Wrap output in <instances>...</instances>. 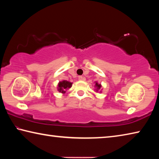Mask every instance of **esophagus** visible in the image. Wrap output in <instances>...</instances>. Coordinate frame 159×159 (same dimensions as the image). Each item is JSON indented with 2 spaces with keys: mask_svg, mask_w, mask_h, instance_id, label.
Listing matches in <instances>:
<instances>
[{
  "mask_svg": "<svg viewBox=\"0 0 159 159\" xmlns=\"http://www.w3.org/2000/svg\"><path fill=\"white\" fill-rule=\"evenodd\" d=\"M79 80H85V78L82 76H79Z\"/></svg>",
  "mask_w": 159,
  "mask_h": 159,
  "instance_id": "1",
  "label": "esophagus"
}]
</instances>
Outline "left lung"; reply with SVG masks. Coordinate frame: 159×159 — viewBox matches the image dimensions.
<instances>
[{
	"label": "left lung",
	"mask_w": 159,
	"mask_h": 159,
	"mask_svg": "<svg viewBox=\"0 0 159 159\" xmlns=\"http://www.w3.org/2000/svg\"><path fill=\"white\" fill-rule=\"evenodd\" d=\"M95 90H96V92L98 93V92H99V93H101L102 91H101V88H102V85L101 84H99V83H98V82H95Z\"/></svg>",
	"instance_id": "1"
}]
</instances>
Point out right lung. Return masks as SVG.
<instances>
[{"mask_svg": "<svg viewBox=\"0 0 159 159\" xmlns=\"http://www.w3.org/2000/svg\"><path fill=\"white\" fill-rule=\"evenodd\" d=\"M71 86H72V83L64 80L62 81L59 82L57 85V90L60 93L64 94L66 93V90H68L69 88H71Z\"/></svg>", "mask_w": 159, "mask_h": 159, "instance_id": "1", "label": "right lung"}]
</instances>
